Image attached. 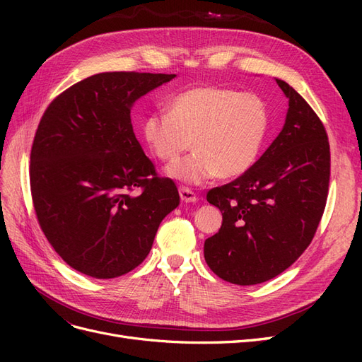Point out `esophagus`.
I'll return each instance as SVG.
<instances>
[{"label": "esophagus", "instance_id": "1", "mask_svg": "<svg viewBox=\"0 0 362 362\" xmlns=\"http://www.w3.org/2000/svg\"><path fill=\"white\" fill-rule=\"evenodd\" d=\"M180 198L182 202H196L198 201V196H196L190 189L181 187L180 189Z\"/></svg>", "mask_w": 362, "mask_h": 362}]
</instances>
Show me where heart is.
<instances>
[{
  "mask_svg": "<svg viewBox=\"0 0 362 362\" xmlns=\"http://www.w3.org/2000/svg\"><path fill=\"white\" fill-rule=\"evenodd\" d=\"M269 129L267 108L257 95L228 87L196 86L172 96L168 115L152 113L144 122V137L152 154L175 161L166 175L189 185L216 177L245 175L259 157Z\"/></svg>",
  "mask_w": 362,
  "mask_h": 362,
  "instance_id": "heart-1",
  "label": "heart"
}]
</instances>
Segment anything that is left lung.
I'll use <instances>...</instances> for the list:
<instances>
[{
  "instance_id": "1",
  "label": "left lung",
  "mask_w": 362,
  "mask_h": 362,
  "mask_svg": "<svg viewBox=\"0 0 362 362\" xmlns=\"http://www.w3.org/2000/svg\"><path fill=\"white\" fill-rule=\"evenodd\" d=\"M278 137L245 175L211 189L206 201L222 211L204 257L218 278L255 286L278 276L310 246L329 187V141L322 120L293 87Z\"/></svg>"
}]
</instances>
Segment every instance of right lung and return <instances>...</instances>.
Masks as SVG:
<instances>
[{
  "label": "right lung",
  "instance_id": "obj_1",
  "mask_svg": "<svg viewBox=\"0 0 362 362\" xmlns=\"http://www.w3.org/2000/svg\"><path fill=\"white\" fill-rule=\"evenodd\" d=\"M175 74L103 72L74 84L43 113L30 185L43 234L68 264L110 279L148 257L161 221L180 205L131 125L134 103ZM140 188L139 195L128 191Z\"/></svg>",
  "mask_w": 362,
  "mask_h": 362
}]
</instances>
